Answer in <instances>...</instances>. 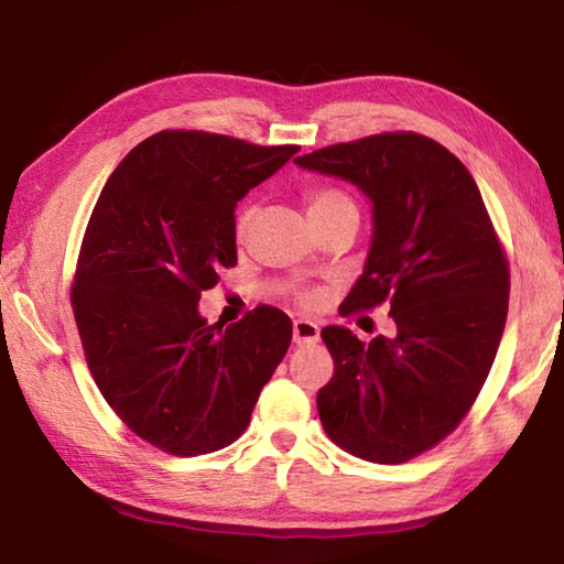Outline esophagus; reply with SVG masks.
I'll return each mask as SVG.
<instances>
[{
	"mask_svg": "<svg viewBox=\"0 0 564 564\" xmlns=\"http://www.w3.org/2000/svg\"><path fill=\"white\" fill-rule=\"evenodd\" d=\"M318 338H321L318 323L305 321V318L293 323V343H295V346H313V343H318Z\"/></svg>",
	"mask_w": 564,
	"mask_h": 564,
	"instance_id": "1",
	"label": "esophagus"
}]
</instances>
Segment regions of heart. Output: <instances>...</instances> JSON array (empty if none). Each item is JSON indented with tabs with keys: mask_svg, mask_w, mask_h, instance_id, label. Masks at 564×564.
<instances>
[{
	"mask_svg": "<svg viewBox=\"0 0 564 564\" xmlns=\"http://www.w3.org/2000/svg\"><path fill=\"white\" fill-rule=\"evenodd\" d=\"M343 204H350V198L346 194H340V191H333V188L313 191V194H308V216L323 214V212H328V208H336V206H343ZM251 218H253V208H243L241 216H238V221H236L238 236H243L248 231V226H251ZM318 301H321L318 291L303 295V303H308V305L318 303Z\"/></svg>",
	"mask_w": 564,
	"mask_h": 564,
	"instance_id": "obj_1",
	"label": "heart"
}]
</instances>
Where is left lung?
<instances>
[{
  "instance_id": "1",
  "label": "left lung",
  "mask_w": 564,
  "mask_h": 564,
  "mask_svg": "<svg viewBox=\"0 0 564 564\" xmlns=\"http://www.w3.org/2000/svg\"><path fill=\"white\" fill-rule=\"evenodd\" d=\"M295 164L373 204L368 259L340 311L388 303L395 321L393 338L370 343L321 330L336 366L318 390L321 423L350 455L405 463L453 433L480 393L508 318V261L470 171L433 139L376 133Z\"/></svg>"
}]
</instances>
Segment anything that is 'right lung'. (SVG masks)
Here are the masks:
<instances>
[{
  "label": "right lung",
  "instance_id": "right-lung-1",
  "mask_svg": "<svg viewBox=\"0 0 564 564\" xmlns=\"http://www.w3.org/2000/svg\"><path fill=\"white\" fill-rule=\"evenodd\" d=\"M295 151L159 131L94 206L72 289L84 356L113 413L164 453L231 445L291 346L293 323L273 305L224 328L198 301L236 265V204Z\"/></svg>",
  "mask_w": 564,
  "mask_h": 564
}]
</instances>
